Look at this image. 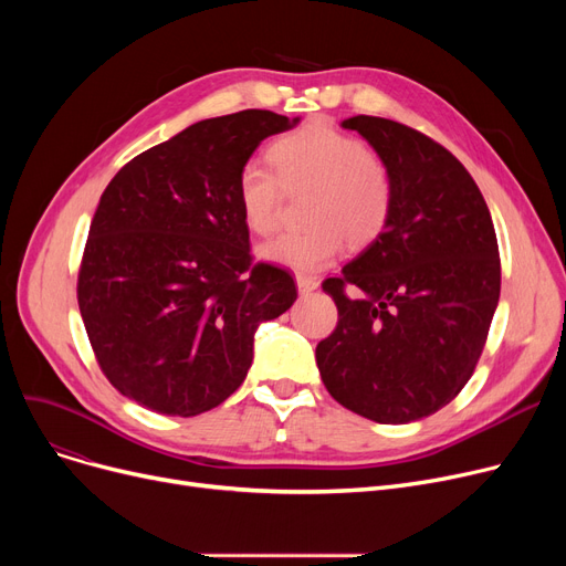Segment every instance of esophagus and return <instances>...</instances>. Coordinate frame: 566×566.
Returning <instances> with one entry per match:
<instances>
[{
    "label": "esophagus",
    "mask_w": 566,
    "mask_h": 566,
    "mask_svg": "<svg viewBox=\"0 0 566 566\" xmlns=\"http://www.w3.org/2000/svg\"><path fill=\"white\" fill-rule=\"evenodd\" d=\"M295 284H298V291H301L303 295L318 289V280H316V277H310V275H295Z\"/></svg>",
    "instance_id": "obj_1"
}]
</instances>
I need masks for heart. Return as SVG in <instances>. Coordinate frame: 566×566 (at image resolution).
Returning <instances> with one entry per match:
<instances>
[{
    "label": "heart",
    "instance_id": "obj_1",
    "mask_svg": "<svg viewBox=\"0 0 566 566\" xmlns=\"http://www.w3.org/2000/svg\"><path fill=\"white\" fill-rule=\"evenodd\" d=\"M273 169L248 163L235 178V201L254 233H271L280 220L282 188L312 190L307 229L284 231L263 243L259 259L295 273H316L331 265L348 241L371 243L388 224L392 181L367 146L325 122H310L280 137L268 151Z\"/></svg>",
    "mask_w": 566,
    "mask_h": 566
}]
</instances>
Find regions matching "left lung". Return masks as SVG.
Wrapping results in <instances>:
<instances>
[{
	"mask_svg": "<svg viewBox=\"0 0 566 566\" xmlns=\"http://www.w3.org/2000/svg\"><path fill=\"white\" fill-rule=\"evenodd\" d=\"M342 128L363 135L388 169L392 211L342 277L323 282L339 321L316 365L344 408L408 424L448 406L480 360L500 301L495 229L448 148L380 116H350Z\"/></svg>",
	"mask_w": 566,
	"mask_h": 566,
	"instance_id": "left-lung-1",
	"label": "left lung"
}]
</instances>
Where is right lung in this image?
Returning a JSON list of instances; mask_svg holds the SVG:
<instances>
[{"label":"right lung","instance_id":"1","mask_svg":"<svg viewBox=\"0 0 566 566\" xmlns=\"http://www.w3.org/2000/svg\"><path fill=\"white\" fill-rule=\"evenodd\" d=\"M289 118L245 109L203 118L148 148L105 188L77 280L107 380L160 415L220 406L248 376L259 325L298 298L282 268L250 256L235 178Z\"/></svg>","mask_w":566,"mask_h":566}]
</instances>
